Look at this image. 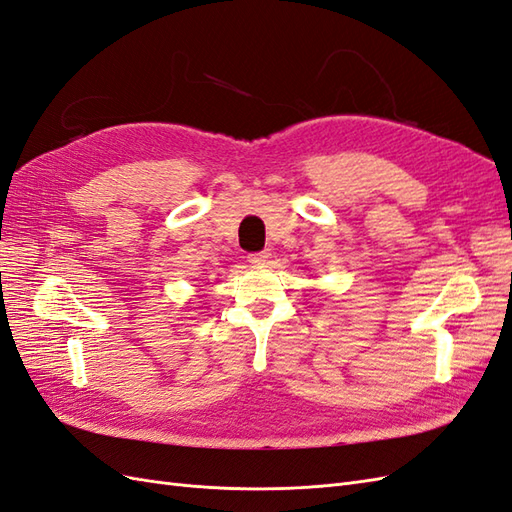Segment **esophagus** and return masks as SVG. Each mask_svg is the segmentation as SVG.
<instances>
[{
  "label": "esophagus",
  "instance_id": "1",
  "mask_svg": "<svg viewBox=\"0 0 512 512\" xmlns=\"http://www.w3.org/2000/svg\"><path fill=\"white\" fill-rule=\"evenodd\" d=\"M271 258L269 250H262V252H254V254H247V260L252 262V265H267V260Z\"/></svg>",
  "mask_w": 512,
  "mask_h": 512
}]
</instances>
